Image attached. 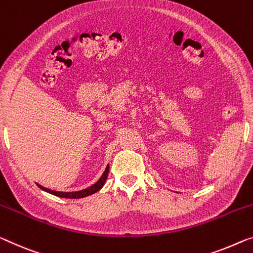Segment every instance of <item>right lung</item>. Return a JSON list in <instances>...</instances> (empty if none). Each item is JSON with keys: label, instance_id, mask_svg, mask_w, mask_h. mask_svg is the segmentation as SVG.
I'll list each match as a JSON object with an SVG mask.
<instances>
[{"label": "right lung", "instance_id": "1", "mask_svg": "<svg viewBox=\"0 0 253 253\" xmlns=\"http://www.w3.org/2000/svg\"><path fill=\"white\" fill-rule=\"evenodd\" d=\"M108 170H110V166H106V169H105L103 175L99 177V180L96 182L95 184H92L91 186H89V188L84 189V190H80V191H75V192H60V191H53V190L47 189V188H44V186H42L41 184H37L38 188H41L42 190H44V191L48 192L50 194H54V196L56 197H61V198H68V199H79V198H84L87 196H90V194L95 193L97 191H99L100 189L103 188V185L105 183V181H106V178L108 176Z\"/></svg>", "mask_w": 253, "mask_h": 253}]
</instances>
